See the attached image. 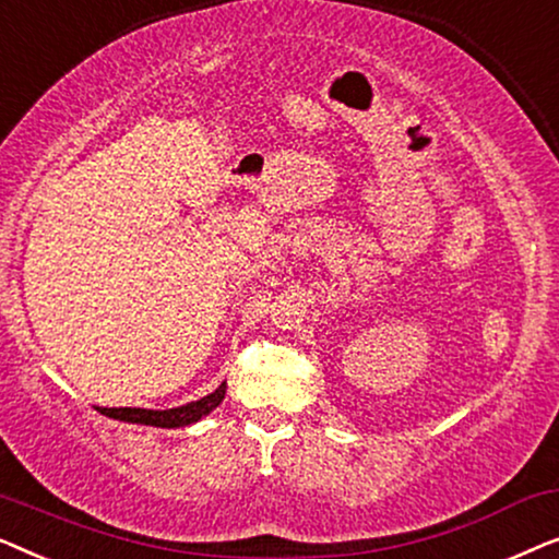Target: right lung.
<instances>
[{"label": "right lung", "instance_id": "right-lung-1", "mask_svg": "<svg viewBox=\"0 0 559 559\" xmlns=\"http://www.w3.org/2000/svg\"><path fill=\"white\" fill-rule=\"evenodd\" d=\"M226 394V384H221L216 392L203 396V400L182 404V407L175 409H140V407H98V412L106 417L121 419V423H136V425H152V427H186L190 423H198V419L209 415L221 404Z\"/></svg>", "mask_w": 559, "mask_h": 559}]
</instances>
